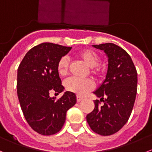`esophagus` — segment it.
<instances>
[{
  "label": "esophagus",
  "mask_w": 152,
  "mask_h": 152,
  "mask_svg": "<svg viewBox=\"0 0 152 152\" xmlns=\"http://www.w3.org/2000/svg\"><path fill=\"white\" fill-rule=\"evenodd\" d=\"M83 97L79 96V95H77V96H76V100H77V102H81V101H82V100H83Z\"/></svg>",
  "instance_id": "obj_1"
}]
</instances>
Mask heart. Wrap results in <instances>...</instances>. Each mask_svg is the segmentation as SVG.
Returning <instances> with one entry per match:
<instances>
[{
	"mask_svg": "<svg viewBox=\"0 0 152 152\" xmlns=\"http://www.w3.org/2000/svg\"><path fill=\"white\" fill-rule=\"evenodd\" d=\"M77 56L80 57L88 66L91 67V73L100 76L104 73V68L99 64L100 57L95 50L91 49H83L77 53ZM69 59L66 56H64L59 60L57 65V70L61 76H66L69 72ZM65 88L67 91L75 93L78 95H85L93 89L95 84L90 79L72 76L67 79L64 83Z\"/></svg>",
	"mask_w": 152,
	"mask_h": 152,
	"instance_id": "b5f03b06",
	"label": "heart"
}]
</instances>
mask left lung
<instances>
[{"label": "left lung", "mask_w": 152, "mask_h": 152, "mask_svg": "<svg viewBox=\"0 0 152 152\" xmlns=\"http://www.w3.org/2000/svg\"><path fill=\"white\" fill-rule=\"evenodd\" d=\"M108 57L106 78L94 91L99 100L94 101L95 108L87 114L90 128L102 136L118 132L129 120L137 92V71L130 56L122 48L113 43L95 45Z\"/></svg>", "instance_id": "left-lung-1"}]
</instances>
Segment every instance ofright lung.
Segmentation results:
<instances>
[{
	"instance_id": "obj_1",
	"label": "right lung",
	"mask_w": 152,
	"mask_h": 152,
	"mask_svg": "<svg viewBox=\"0 0 152 152\" xmlns=\"http://www.w3.org/2000/svg\"><path fill=\"white\" fill-rule=\"evenodd\" d=\"M71 47L45 42L30 49L17 70V95L23 115L38 133L50 136L61 129L66 111L76 103L74 93L66 91L59 99L50 92L61 93L64 87L57 65Z\"/></svg>"
}]
</instances>
